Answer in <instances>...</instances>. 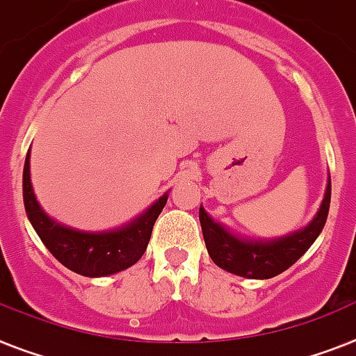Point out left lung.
<instances>
[{"label":"left lung","mask_w":356,"mask_h":356,"mask_svg":"<svg viewBox=\"0 0 356 356\" xmlns=\"http://www.w3.org/2000/svg\"><path fill=\"white\" fill-rule=\"evenodd\" d=\"M331 202V180L325 189L318 213L307 227L275 240H248L229 233L224 225L213 222L200 207V224L209 257L225 271L245 278H273L289 269L311 248L324 229Z\"/></svg>","instance_id":"1"}]
</instances>
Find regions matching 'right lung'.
Masks as SVG:
<instances>
[{
	"instance_id": "add662e5",
	"label": "right lung",
	"mask_w": 356,
	"mask_h": 356,
	"mask_svg": "<svg viewBox=\"0 0 356 356\" xmlns=\"http://www.w3.org/2000/svg\"><path fill=\"white\" fill-rule=\"evenodd\" d=\"M29 160L31 158L26 156L23 169V202L26 216L41 242L58 262L83 277H107L134 266L142 258L151 240L154 222L167 204V195L158 198L131 224L104 233H85L58 224L43 213L32 191Z\"/></svg>"
}]
</instances>
